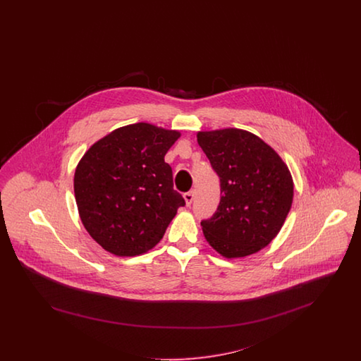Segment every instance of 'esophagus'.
Segmentation results:
<instances>
[{
    "instance_id": "obj_1",
    "label": "esophagus",
    "mask_w": 361,
    "mask_h": 361,
    "mask_svg": "<svg viewBox=\"0 0 361 361\" xmlns=\"http://www.w3.org/2000/svg\"><path fill=\"white\" fill-rule=\"evenodd\" d=\"M193 197H195V193H193V190H190V192L184 193V200H185V204H187V206H190V204H192V202H193Z\"/></svg>"
}]
</instances>
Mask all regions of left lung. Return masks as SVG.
Segmentation results:
<instances>
[{
    "label": "left lung",
    "instance_id": "8db88e82",
    "mask_svg": "<svg viewBox=\"0 0 361 361\" xmlns=\"http://www.w3.org/2000/svg\"><path fill=\"white\" fill-rule=\"evenodd\" d=\"M197 143L221 180L219 206L202 222L207 242L226 258L257 253L291 209L288 166L261 137L240 128L199 131Z\"/></svg>",
    "mask_w": 361,
    "mask_h": 361
}]
</instances>
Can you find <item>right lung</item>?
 Wrapping results in <instances>:
<instances>
[{"instance_id":"1","label":"right lung","mask_w":361,"mask_h":361,"mask_svg":"<svg viewBox=\"0 0 361 361\" xmlns=\"http://www.w3.org/2000/svg\"><path fill=\"white\" fill-rule=\"evenodd\" d=\"M180 135L150 123L128 124L93 143L80 159L74 173L78 214L106 252L121 257L149 252L185 206L164 159Z\"/></svg>"}]
</instances>
